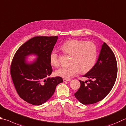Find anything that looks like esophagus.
<instances>
[{
  "instance_id": "1",
  "label": "esophagus",
  "mask_w": 126,
  "mask_h": 126,
  "mask_svg": "<svg viewBox=\"0 0 126 126\" xmlns=\"http://www.w3.org/2000/svg\"><path fill=\"white\" fill-rule=\"evenodd\" d=\"M63 82H66V81H71V79H63Z\"/></svg>"
}]
</instances>
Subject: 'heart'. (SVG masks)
<instances>
[{
    "mask_svg": "<svg viewBox=\"0 0 126 126\" xmlns=\"http://www.w3.org/2000/svg\"><path fill=\"white\" fill-rule=\"evenodd\" d=\"M61 49L65 54L71 55L69 66H63L55 71L57 76L63 78H70L78 75L79 72L86 73L91 70L95 64L97 57V48L91 41L80 40H70L61 46ZM50 63L52 66L60 64L59 56L56 50L51 52Z\"/></svg>",
    "mask_w": 126,
    "mask_h": 126,
    "instance_id": "b5f03b06",
    "label": "heart"
}]
</instances>
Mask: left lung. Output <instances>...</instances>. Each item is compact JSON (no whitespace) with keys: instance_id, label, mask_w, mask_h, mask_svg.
<instances>
[{"instance_id":"obj_1","label":"left lung","mask_w":126,"mask_h":126,"mask_svg":"<svg viewBox=\"0 0 126 126\" xmlns=\"http://www.w3.org/2000/svg\"><path fill=\"white\" fill-rule=\"evenodd\" d=\"M117 76V63L113 52L107 44L102 45L100 54L93 68L83 77V82L74 95L83 105L93 104L102 100L111 91Z\"/></svg>"}]
</instances>
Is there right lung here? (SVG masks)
I'll return each mask as SVG.
<instances>
[{"mask_svg": "<svg viewBox=\"0 0 126 126\" xmlns=\"http://www.w3.org/2000/svg\"><path fill=\"white\" fill-rule=\"evenodd\" d=\"M58 39L54 36H35L20 47L14 54L10 65V75L20 97L32 105H40L47 101L63 78H48L52 72L50 55ZM35 53L38 58L28 64L25 57Z\"/></svg>", "mask_w": 126, "mask_h": 126, "instance_id": "add662e5", "label": "right lung"}]
</instances>
